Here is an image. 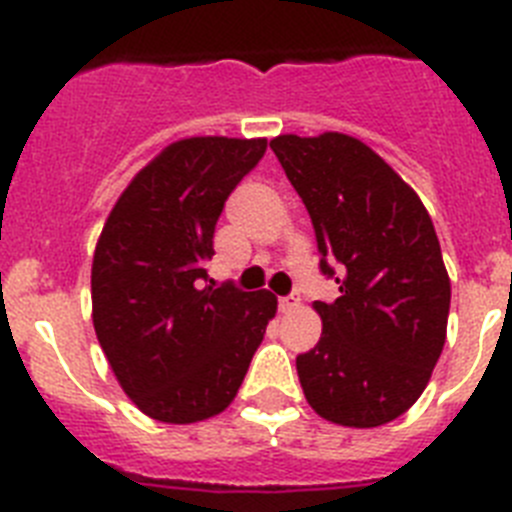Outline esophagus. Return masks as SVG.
Wrapping results in <instances>:
<instances>
[{
    "label": "esophagus",
    "instance_id": "34e87169",
    "mask_svg": "<svg viewBox=\"0 0 512 512\" xmlns=\"http://www.w3.org/2000/svg\"><path fill=\"white\" fill-rule=\"evenodd\" d=\"M297 307H300V300H297V297H282V300H279V310L282 312H295Z\"/></svg>",
    "mask_w": 512,
    "mask_h": 512
}]
</instances>
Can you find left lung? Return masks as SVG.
I'll use <instances>...</instances> for the list:
<instances>
[{"instance_id":"8db88e82","label":"left lung","mask_w":512,"mask_h":512,"mask_svg":"<svg viewBox=\"0 0 512 512\" xmlns=\"http://www.w3.org/2000/svg\"><path fill=\"white\" fill-rule=\"evenodd\" d=\"M269 146L310 212L320 269H343L341 297L312 302L323 336L297 356L302 392L330 423H390L423 395L446 343L451 279L431 215L354 135L287 133Z\"/></svg>"}]
</instances>
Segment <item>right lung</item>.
<instances>
[{
    "mask_svg": "<svg viewBox=\"0 0 512 512\" xmlns=\"http://www.w3.org/2000/svg\"><path fill=\"white\" fill-rule=\"evenodd\" d=\"M264 151L266 138L174 140L104 220L92 261L94 333L148 418L187 425L223 413L277 315L269 289L215 287L202 269L228 194Z\"/></svg>",
    "mask_w": 512,
    "mask_h": 512,
    "instance_id": "obj_1",
    "label": "right lung"
}]
</instances>
